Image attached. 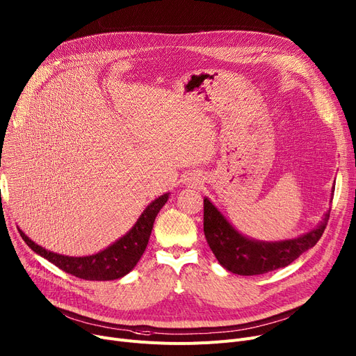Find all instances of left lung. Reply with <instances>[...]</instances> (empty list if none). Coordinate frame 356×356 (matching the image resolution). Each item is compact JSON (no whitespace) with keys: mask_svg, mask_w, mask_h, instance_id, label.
I'll use <instances>...</instances> for the list:
<instances>
[{"mask_svg":"<svg viewBox=\"0 0 356 356\" xmlns=\"http://www.w3.org/2000/svg\"><path fill=\"white\" fill-rule=\"evenodd\" d=\"M329 213L319 227L293 240L264 243L241 236L217 208L204 200V234L218 263L241 276L268 273L295 261L306 250L315 245L326 228Z\"/></svg>","mask_w":356,"mask_h":356,"instance_id":"1","label":"left lung"}]
</instances>
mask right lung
Here are the masks:
<instances>
[{
	"instance_id": "1",
	"label": "right lung",
	"mask_w": 356,
	"mask_h": 356,
	"mask_svg": "<svg viewBox=\"0 0 356 356\" xmlns=\"http://www.w3.org/2000/svg\"><path fill=\"white\" fill-rule=\"evenodd\" d=\"M168 195L170 194H163L152 201L146 207V210L142 213L134 228L129 229L128 234H124L106 250L93 256L69 257L51 253L31 241L21 229H18V232L33 252L47 259L66 273L83 280H115L128 275L142 257L152 233L155 217L165 202L168 201Z\"/></svg>"
}]
</instances>
